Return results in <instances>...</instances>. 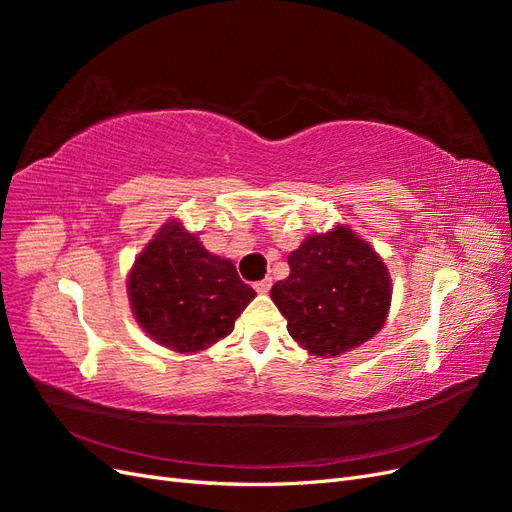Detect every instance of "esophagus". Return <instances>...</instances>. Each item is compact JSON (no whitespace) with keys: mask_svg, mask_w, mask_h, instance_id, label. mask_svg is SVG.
Instances as JSON below:
<instances>
[{"mask_svg":"<svg viewBox=\"0 0 512 512\" xmlns=\"http://www.w3.org/2000/svg\"><path fill=\"white\" fill-rule=\"evenodd\" d=\"M271 284H273V282H271V277H265V280L256 282V284H254V288H256V292H258V294H267V292L271 290Z\"/></svg>","mask_w":512,"mask_h":512,"instance_id":"1","label":"esophagus"}]
</instances>
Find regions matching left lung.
Returning <instances> with one entry per match:
<instances>
[{
	"mask_svg": "<svg viewBox=\"0 0 512 512\" xmlns=\"http://www.w3.org/2000/svg\"><path fill=\"white\" fill-rule=\"evenodd\" d=\"M288 265L290 275L271 288V299L309 354L339 356L384 327L393 297L389 269L350 226L305 237Z\"/></svg>",
	"mask_w": 512,
	"mask_h": 512,
	"instance_id": "left-lung-1",
	"label": "left lung"
}]
</instances>
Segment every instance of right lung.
<instances>
[{"mask_svg":"<svg viewBox=\"0 0 512 512\" xmlns=\"http://www.w3.org/2000/svg\"><path fill=\"white\" fill-rule=\"evenodd\" d=\"M256 297L235 262L211 254L198 232L168 220L136 256L128 273L134 320L153 342L194 354L232 333Z\"/></svg>","mask_w":512,"mask_h":512,"instance_id":"add662e5","label":"right lung"}]
</instances>
